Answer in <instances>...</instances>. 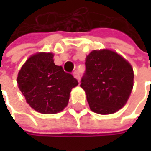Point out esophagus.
Listing matches in <instances>:
<instances>
[{
	"label": "esophagus",
	"mask_w": 151,
	"mask_h": 151,
	"mask_svg": "<svg viewBox=\"0 0 151 151\" xmlns=\"http://www.w3.org/2000/svg\"><path fill=\"white\" fill-rule=\"evenodd\" d=\"M73 76H74L76 78L78 79V81L79 82V80H80V75H79V73H78L77 71H75V72L73 73Z\"/></svg>",
	"instance_id": "1"
}]
</instances>
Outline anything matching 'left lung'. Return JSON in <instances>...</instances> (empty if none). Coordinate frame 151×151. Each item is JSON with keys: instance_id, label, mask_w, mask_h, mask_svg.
Wrapping results in <instances>:
<instances>
[{"instance_id": "obj_1", "label": "left lung", "mask_w": 151, "mask_h": 151, "mask_svg": "<svg viewBox=\"0 0 151 151\" xmlns=\"http://www.w3.org/2000/svg\"><path fill=\"white\" fill-rule=\"evenodd\" d=\"M133 85V68L118 53L100 50L86 57L80 86L93 112L100 114L117 112L128 101Z\"/></svg>"}]
</instances>
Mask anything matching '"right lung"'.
Here are the masks:
<instances>
[{
  "label": "right lung",
  "mask_w": 151,
  "mask_h": 151,
  "mask_svg": "<svg viewBox=\"0 0 151 151\" xmlns=\"http://www.w3.org/2000/svg\"><path fill=\"white\" fill-rule=\"evenodd\" d=\"M17 84L26 101L36 111L57 114L68 104L70 93L78 86V80L56 65L52 53L39 52L32 55L22 66Z\"/></svg>",
  "instance_id": "add662e5"
}]
</instances>
